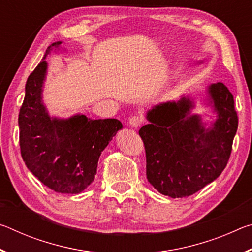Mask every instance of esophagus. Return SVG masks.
Here are the masks:
<instances>
[{
  "instance_id": "1",
  "label": "esophagus",
  "mask_w": 252,
  "mask_h": 252,
  "mask_svg": "<svg viewBox=\"0 0 252 252\" xmlns=\"http://www.w3.org/2000/svg\"><path fill=\"white\" fill-rule=\"evenodd\" d=\"M142 118H140L138 116H133L129 119V126L133 127V129H138L140 126L142 125Z\"/></svg>"
}]
</instances>
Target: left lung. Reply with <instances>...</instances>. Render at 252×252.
<instances>
[{
	"instance_id": "1",
	"label": "left lung",
	"mask_w": 252,
	"mask_h": 252,
	"mask_svg": "<svg viewBox=\"0 0 252 252\" xmlns=\"http://www.w3.org/2000/svg\"><path fill=\"white\" fill-rule=\"evenodd\" d=\"M207 103L216 113L210 126L190 96L157 104L147 112L148 125L139 130L147 157V179L171 198L191 195L215 181L231 155L238 117L231 92L217 82L207 89Z\"/></svg>"
}]
</instances>
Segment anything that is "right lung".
<instances>
[{
	"label": "right lung",
	"mask_w": 252,
	"mask_h": 252,
	"mask_svg": "<svg viewBox=\"0 0 252 252\" xmlns=\"http://www.w3.org/2000/svg\"><path fill=\"white\" fill-rule=\"evenodd\" d=\"M61 44H51L28 78L19 114L20 148L25 165L44 186L59 193L76 194L94 180L101 153L122 123L117 119L92 120L84 114L50 117L42 100L45 58Z\"/></svg>",
	"instance_id": "obj_1"
}]
</instances>
